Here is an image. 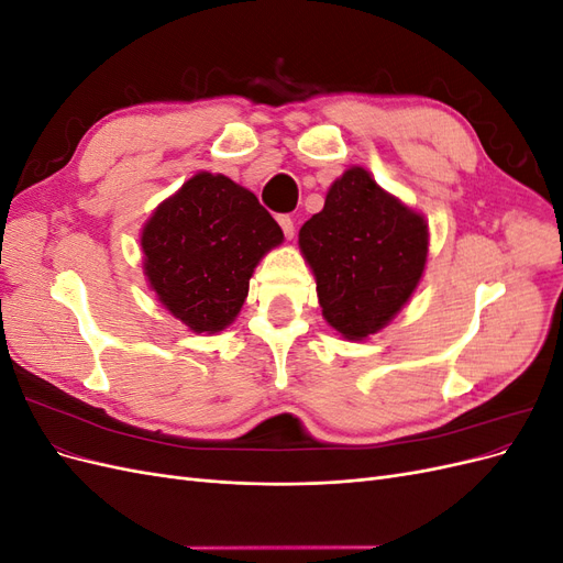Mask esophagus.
Returning a JSON list of instances; mask_svg holds the SVG:
<instances>
[{"instance_id":"34e87169","label":"esophagus","mask_w":563,"mask_h":563,"mask_svg":"<svg viewBox=\"0 0 563 563\" xmlns=\"http://www.w3.org/2000/svg\"><path fill=\"white\" fill-rule=\"evenodd\" d=\"M277 220H279V225H282V230H284V236H286V240H294V234H296L294 218H291V216H279Z\"/></svg>"}]
</instances>
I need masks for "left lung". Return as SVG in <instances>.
I'll return each instance as SVG.
<instances>
[{"mask_svg": "<svg viewBox=\"0 0 563 563\" xmlns=\"http://www.w3.org/2000/svg\"><path fill=\"white\" fill-rule=\"evenodd\" d=\"M298 244L317 279L323 319L343 338L364 340L413 296L430 232L420 213L385 192L366 168L352 166L300 228Z\"/></svg>", "mask_w": 563, "mask_h": 563, "instance_id": "obj_1", "label": "left lung"}]
</instances>
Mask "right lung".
Returning a JSON list of instances; mask_svg holds the SVG:
<instances>
[{
  "label": "right lung",
  "instance_id": "right-lung-1",
  "mask_svg": "<svg viewBox=\"0 0 563 563\" xmlns=\"http://www.w3.org/2000/svg\"><path fill=\"white\" fill-rule=\"evenodd\" d=\"M284 232L246 187L199 172L164 199L143 228V269L164 308L195 333H218L240 314L249 279Z\"/></svg>",
  "mask_w": 563,
  "mask_h": 563
}]
</instances>
